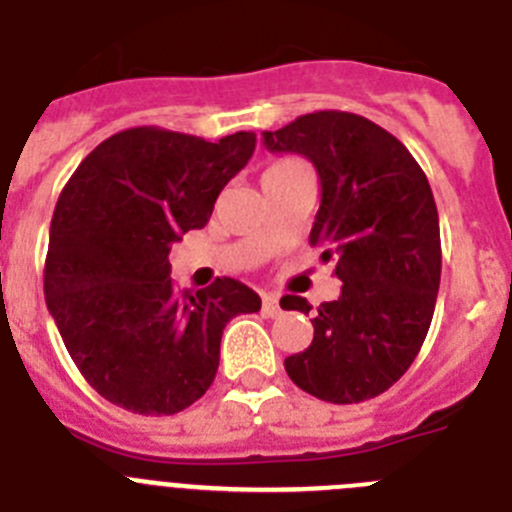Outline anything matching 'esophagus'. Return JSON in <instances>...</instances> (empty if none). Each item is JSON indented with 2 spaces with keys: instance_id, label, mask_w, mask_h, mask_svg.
Returning a JSON list of instances; mask_svg holds the SVG:
<instances>
[{
  "instance_id": "34e87169",
  "label": "esophagus",
  "mask_w": 512,
  "mask_h": 512,
  "mask_svg": "<svg viewBox=\"0 0 512 512\" xmlns=\"http://www.w3.org/2000/svg\"><path fill=\"white\" fill-rule=\"evenodd\" d=\"M261 307H264V315H269V318H277L279 312H282L279 300L274 295H261Z\"/></svg>"
}]
</instances>
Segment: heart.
<instances>
[{"instance_id":"b5f03b06","label":"heart","mask_w":512,"mask_h":512,"mask_svg":"<svg viewBox=\"0 0 512 512\" xmlns=\"http://www.w3.org/2000/svg\"><path fill=\"white\" fill-rule=\"evenodd\" d=\"M289 166H297V164H295V161H277V164L269 166V169H266V174H274V171L289 169Z\"/></svg>"}]
</instances>
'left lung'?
Here are the masks:
<instances>
[{
	"instance_id": "1",
	"label": "left lung",
	"mask_w": 512,
	"mask_h": 512,
	"mask_svg": "<svg viewBox=\"0 0 512 512\" xmlns=\"http://www.w3.org/2000/svg\"><path fill=\"white\" fill-rule=\"evenodd\" d=\"M261 135L269 151L300 153L318 169L310 246L336 261L343 282L341 297L318 310L282 297L284 310L312 312L315 328L284 369L318 400H372L408 372L436 310L441 230L431 184L395 135L354 112H310Z\"/></svg>"
}]
</instances>
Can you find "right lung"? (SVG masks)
Masks as SVG:
<instances>
[{"label": "right lung", "instance_id": "obj_1", "mask_svg": "<svg viewBox=\"0 0 512 512\" xmlns=\"http://www.w3.org/2000/svg\"><path fill=\"white\" fill-rule=\"evenodd\" d=\"M256 135L210 143L128 128L102 140L63 187L45 256V302L81 377L117 408L174 415L210 390L230 318L261 297L223 277L176 292L169 251L205 228Z\"/></svg>", "mask_w": 512, "mask_h": 512}]
</instances>
